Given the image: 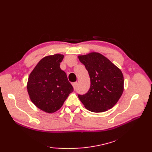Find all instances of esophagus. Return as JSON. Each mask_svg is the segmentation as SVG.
Wrapping results in <instances>:
<instances>
[{"instance_id":"obj_1","label":"esophagus","mask_w":152,"mask_h":152,"mask_svg":"<svg viewBox=\"0 0 152 152\" xmlns=\"http://www.w3.org/2000/svg\"><path fill=\"white\" fill-rule=\"evenodd\" d=\"M72 86H73V89H75L77 88V82H73V83H72Z\"/></svg>"}]
</instances>
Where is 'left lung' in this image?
Listing matches in <instances>:
<instances>
[{
	"label": "left lung",
	"mask_w": 152,
	"mask_h": 152,
	"mask_svg": "<svg viewBox=\"0 0 152 152\" xmlns=\"http://www.w3.org/2000/svg\"><path fill=\"white\" fill-rule=\"evenodd\" d=\"M89 73L91 86L87 93L79 98L91 112H103L112 108L124 91V76L121 70L99 53L78 56Z\"/></svg>",
	"instance_id": "left-lung-1"
}]
</instances>
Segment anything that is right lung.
I'll list each match as a JSON object with an SVG mask.
<instances>
[{
	"instance_id": "add662e5",
	"label": "right lung",
	"mask_w": 152,
	"mask_h": 152,
	"mask_svg": "<svg viewBox=\"0 0 152 152\" xmlns=\"http://www.w3.org/2000/svg\"><path fill=\"white\" fill-rule=\"evenodd\" d=\"M64 55L43 58L30 73L27 82L29 97L37 107L51 113L60 108L73 88L60 68Z\"/></svg>"
}]
</instances>
